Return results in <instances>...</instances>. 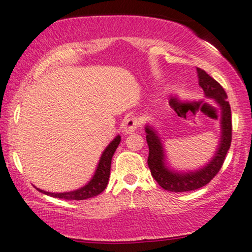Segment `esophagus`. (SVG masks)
Masks as SVG:
<instances>
[{"label": "esophagus", "mask_w": 252, "mask_h": 252, "mask_svg": "<svg viewBox=\"0 0 252 252\" xmlns=\"http://www.w3.org/2000/svg\"><path fill=\"white\" fill-rule=\"evenodd\" d=\"M138 127H139V121L135 118H128L126 119L125 123H124V132H125L126 134H129L132 133V132H134Z\"/></svg>", "instance_id": "1"}]
</instances>
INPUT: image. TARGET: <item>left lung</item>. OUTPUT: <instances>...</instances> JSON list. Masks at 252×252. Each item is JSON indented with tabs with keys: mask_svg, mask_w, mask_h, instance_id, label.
Segmentation results:
<instances>
[{
	"mask_svg": "<svg viewBox=\"0 0 252 252\" xmlns=\"http://www.w3.org/2000/svg\"><path fill=\"white\" fill-rule=\"evenodd\" d=\"M199 86L201 87L205 96L213 98L220 108V139L214 156L210 162L197 170L179 171L174 170L166 164L165 152L159 134L152 126L146 125V141L149 145L148 164L151 175L163 189L174 193L190 191L199 189L211 182V180L219 172L224 163L226 154L232 140V119L231 107L227 101L224 88L212 78L205 70L196 67Z\"/></svg>",
	"mask_w": 252,
	"mask_h": 252,
	"instance_id": "1",
	"label": "left lung"
}]
</instances>
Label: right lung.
I'll use <instances>...</instances> for the list:
<instances>
[{"label":"right lung","mask_w":252,"mask_h":252,"mask_svg":"<svg viewBox=\"0 0 252 252\" xmlns=\"http://www.w3.org/2000/svg\"><path fill=\"white\" fill-rule=\"evenodd\" d=\"M121 141L120 135L113 139L111 143L108 144L104 151L101 155L100 160H98L96 170L93 175L92 180L87 183L83 187L76 189V190L71 191H64V193H51V191H45L41 189L36 188L41 193L50 195L52 197H57V199H64V200H86L94 197L96 195L101 194L104 190V188L108 185L109 175H111V164H112V157L114 155L115 150L119 146Z\"/></svg>","instance_id":"add662e5"}]
</instances>
